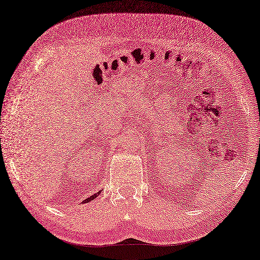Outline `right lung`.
<instances>
[{
  "label": "right lung",
  "instance_id": "obj_1",
  "mask_svg": "<svg viewBox=\"0 0 260 260\" xmlns=\"http://www.w3.org/2000/svg\"><path fill=\"white\" fill-rule=\"evenodd\" d=\"M101 193V191H99V192H97L96 194H93V195H91L90 196V198H88V199H86L84 202H82V203H89V202L90 201H92V200H94V199H96V196L98 195V194H100Z\"/></svg>",
  "mask_w": 260,
  "mask_h": 260
}]
</instances>
